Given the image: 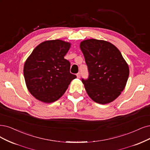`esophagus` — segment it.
<instances>
[{
  "label": "esophagus",
  "mask_w": 150,
  "mask_h": 150,
  "mask_svg": "<svg viewBox=\"0 0 150 150\" xmlns=\"http://www.w3.org/2000/svg\"><path fill=\"white\" fill-rule=\"evenodd\" d=\"M76 76H77V78L80 79V76H81V73H80V72H79V73L76 74Z\"/></svg>",
  "instance_id": "1"
}]
</instances>
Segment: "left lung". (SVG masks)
Instances as JSON below:
<instances>
[{
	"label": "left lung",
	"mask_w": 150,
	"mask_h": 150,
	"mask_svg": "<svg viewBox=\"0 0 150 150\" xmlns=\"http://www.w3.org/2000/svg\"><path fill=\"white\" fill-rule=\"evenodd\" d=\"M89 75L81 79L88 95L94 101L105 104L113 101L124 89L129 75V66L112 44L90 39L82 41Z\"/></svg>",
	"instance_id": "8db88e82"
}]
</instances>
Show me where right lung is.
<instances>
[{"mask_svg":"<svg viewBox=\"0 0 150 150\" xmlns=\"http://www.w3.org/2000/svg\"><path fill=\"white\" fill-rule=\"evenodd\" d=\"M70 44L59 40L46 41L33 51L24 65V76L31 95L44 103L62 96L76 76L70 73V63L64 56Z\"/></svg>","mask_w":150,"mask_h":150,"instance_id":"1","label":"right lung"}]
</instances>
